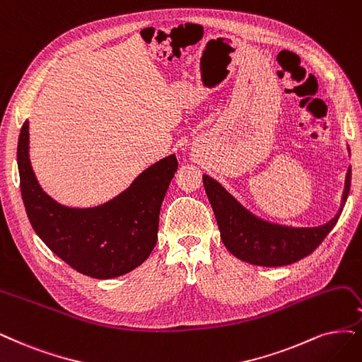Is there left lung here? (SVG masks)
Instances as JSON below:
<instances>
[{
    "mask_svg": "<svg viewBox=\"0 0 362 362\" xmlns=\"http://www.w3.org/2000/svg\"><path fill=\"white\" fill-rule=\"evenodd\" d=\"M351 167L344 180L340 209L331 221L319 226H288L264 221L240 204L223 186L207 174L204 189L215 211L221 238L233 255L245 262L261 267H280L297 262L322 243L337 223L351 189Z\"/></svg>",
    "mask_w": 362,
    "mask_h": 362,
    "instance_id": "8db88e82",
    "label": "left lung"
}]
</instances>
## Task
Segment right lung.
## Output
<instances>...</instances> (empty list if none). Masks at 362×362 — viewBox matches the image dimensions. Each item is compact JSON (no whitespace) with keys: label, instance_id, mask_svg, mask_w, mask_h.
<instances>
[{"label":"right lung","instance_id":"obj_1","mask_svg":"<svg viewBox=\"0 0 362 362\" xmlns=\"http://www.w3.org/2000/svg\"><path fill=\"white\" fill-rule=\"evenodd\" d=\"M30 122L18 143L21 192L37 235L64 262L93 279H113L137 269L158 240L159 210L177 171L176 155L140 173L129 188L101 206L66 207L40 186L30 160Z\"/></svg>","mask_w":362,"mask_h":362}]
</instances>
